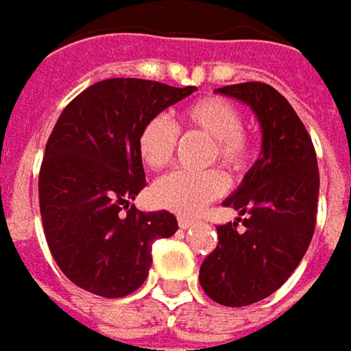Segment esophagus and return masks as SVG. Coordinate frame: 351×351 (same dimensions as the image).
<instances>
[{
    "instance_id": "34e87169",
    "label": "esophagus",
    "mask_w": 351,
    "mask_h": 351,
    "mask_svg": "<svg viewBox=\"0 0 351 351\" xmlns=\"http://www.w3.org/2000/svg\"><path fill=\"white\" fill-rule=\"evenodd\" d=\"M178 224H180L182 228H190L192 224H196V218H190V216H180V218H178Z\"/></svg>"
}]
</instances>
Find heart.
<instances>
[{
  "label": "heart",
  "mask_w": 351,
  "mask_h": 351,
  "mask_svg": "<svg viewBox=\"0 0 351 351\" xmlns=\"http://www.w3.org/2000/svg\"><path fill=\"white\" fill-rule=\"evenodd\" d=\"M182 127L212 139L206 163L220 161L234 173H242L254 159V141L242 129V112L237 105L222 97H204L182 110ZM178 127L165 117L147 119L137 135V154L152 171L165 169L176 155ZM228 180L222 169L210 167L204 171H176L159 180L152 188L157 206L176 214H196L206 204L226 192Z\"/></svg>",
  "instance_id": "1"
}]
</instances>
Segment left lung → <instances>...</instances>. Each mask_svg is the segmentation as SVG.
Returning <instances> with one entry per match:
<instances>
[{"label":"left lung","mask_w":351,"mask_h":351,"mask_svg":"<svg viewBox=\"0 0 351 351\" xmlns=\"http://www.w3.org/2000/svg\"><path fill=\"white\" fill-rule=\"evenodd\" d=\"M216 93L246 103L263 129V154L222 204L244 218L216 226L218 244L199 267L206 295L226 307L252 305L291 277L313 239L319 169L311 137L285 97L265 82ZM242 221L244 231H237Z\"/></svg>","instance_id":"obj_1"}]
</instances>
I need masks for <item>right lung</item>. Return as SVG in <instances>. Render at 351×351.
Segmentation results:
<instances>
[{"instance_id": "obj_1", "label": "right lung", "mask_w": 351, "mask_h": 351, "mask_svg": "<svg viewBox=\"0 0 351 351\" xmlns=\"http://www.w3.org/2000/svg\"><path fill=\"white\" fill-rule=\"evenodd\" d=\"M143 78H109L72 99L56 121L38 178L50 252L80 289L117 299L145 283L152 244L176 234L171 212L129 202L147 186L137 135L147 119L192 95Z\"/></svg>"}]
</instances>
